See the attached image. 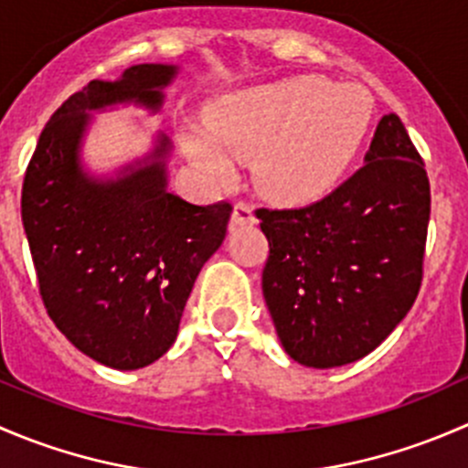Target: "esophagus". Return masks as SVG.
I'll use <instances>...</instances> for the list:
<instances>
[{"label": "esophagus", "instance_id": "1", "mask_svg": "<svg viewBox=\"0 0 468 468\" xmlns=\"http://www.w3.org/2000/svg\"><path fill=\"white\" fill-rule=\"evenodd\" d=\"M235 226H242V224H253L256 221V215H253V206L249 201H238L233 207V217H230Z\"/></svg>", "mask_w": 468, "mask_h": 468}]
</instances>
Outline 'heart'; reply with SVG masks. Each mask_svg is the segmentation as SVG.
I'll return each mask as SVG.
<instances>
[{
  "instance_id": "heart-1",
  "label": "heart",
  "mask_w": 468,
  "mask_h": 468,
  "mask_svg": "<svg viewBox=\"0 0 468 468\" xmlns=\"http://www.w3.org/2000/svg\"><path fill=\"white\" fill-rule=\"evenodd\" d=\"M374 101L360 86L294 77L221 97L207 108V131L186 135L187 154L210 178L233 174L226 149L256 158L261 187L273 199L305 201L328 190L360 149Z\"/></svg>"
}]
</instances>
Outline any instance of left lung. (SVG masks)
<instances>
[{
	"mask_svg": "<svg viewBox=\"0 0 468 468\" xmlns=\"http://www.w3.org/2000/svg\"><path fill=\"white\" fill-rule=\"evenodd\" d=\"M365 160L314 204L256 210L269 242L264 301L282 348L305 367L365 357L421 290L431 181L399 115L382 117Z\"/></svg>",
	"mask_w": 468,
	"mask_h": 468,
	"instance_id": "8db88e82",
	"label": "left lung"
}]
</instances>
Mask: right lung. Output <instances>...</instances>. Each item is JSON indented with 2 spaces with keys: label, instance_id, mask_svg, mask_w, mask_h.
Instances as JSON below:
<instances>
[{
  "label": "right lung",
  "instance_id": "right-lung-1",
  "mask_svg": "<svg viewBox=\"0 0 468 468\" xmlns=\"http://www.w3.org/2000/svg\"><path fill=\"white\" fill-rule=\"evenodd\" d=\"M172 65H133L122 81H90L51 115L22 183V224L37 292L56 328L92 360L140 369L169 351L207 258L226 238L233 206L172 195L163 160L115 183H94L77 149L88 112L115 101L158 108ZM169 151L160 138L154 155Z\"/></svg>",
  "mask_w": 468,
  "mask_h": 468
}]
</instances>
